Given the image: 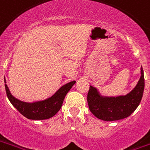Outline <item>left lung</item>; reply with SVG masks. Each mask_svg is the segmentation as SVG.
<instances>
[{
	"label": "left lung",
	"mask_w": 150,
	"mask_h": 150,
	"mask_svg": "<svg viewBox=\"0 0 150 150\" xmlns=\"http://www.w3.org/2000/svg\"><path fill=\"white\" fill-rule=\"evenodd\" d=\"M144 88L145 79L142 67H141V77L137 85L126 95L103 96L96 87L90 86L87 94L89 109L95 117L106 122L126 118L140 104Z\"/></svg>",
	"instance_id": "1"
}]
</instances>
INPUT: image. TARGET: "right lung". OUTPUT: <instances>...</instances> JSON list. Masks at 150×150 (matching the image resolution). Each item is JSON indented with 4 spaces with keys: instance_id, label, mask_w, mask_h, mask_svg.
<instances>
[{
    "instance_id": "obj_1",
    "label": "right lung",
    "mask_w": 150,
    "mask_h": 150,
    "mask_svg": "<svg viewBox=\"0 0 150 150\" xmlns=\"http://www.w3.org/2000/svg\"><path fill=\"white\" fill-rule=\"evenodd\" d=\"M75 81H71L62 86L51 97L47 98L44 100L37 101L33 103H26L17 99L10 92L6 80L4 79L5 91L8 98L13 106L18 110L22 115L32 120H44L53 117L60 110L64 99L67 92L69 91Z\"/></svg>"
}]
</instances>
